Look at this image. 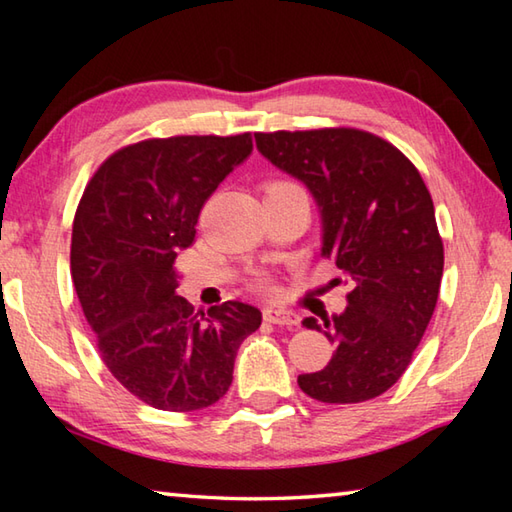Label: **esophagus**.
<instances>
[{
  "mask_svg": "<svg viewBox=\"0 0 512 512\" xmlns=\"http://www.w3.org/2000/svg\"><path fill=\"white\" fill-rule=\"evenodd\" d=\"M264 320H268V323H273V325H280V327H293L300 323V316L296 314V311H289L282 307H266Z\"/></svg>",
  "mask_w": 512,
  "mask_h": 512,
  "instance_id": "esophagus-1",
  "label": "esophagus"
}]
</instances>
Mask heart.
Returning <instances> with one entry per match:
<instances>
[{"instance_id": "b5f03b06", "label": "heart", "mask_w": 512, "mask_h": 512, "mask_svg": "<svg viewBox=\"0 0 512 512\" xmlns=\"http://www.w3.org/2000/svg\"><path fill=\"white\" fill-rule=\"evenodd\" d=\"M275 185H287V183H275ZM259 284H262V287H268L266 280H262V282H259Z\"/></svg>"}]
</instances>
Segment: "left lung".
<instances>
[{"label":"left lung","mask_w":512,"mask_h":512,"mask_svg":"<svg viewBox=\"0 0 512 512\" xmlns=\"http://www.w3.org/2000/svg\"><path fill=\"white\" fill-rule=\"evenodd\" d=\"M255 142L314 196L320 255L352 284L343 314L302 320L336 350L298 386L325 404L372 400L404 375L436 309L445 255L429 189L402 151L357 128L257 133Z\"/></svg>","instance_id":"8db88e82"}]
</instances>
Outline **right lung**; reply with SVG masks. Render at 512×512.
<instances>
[{
	"mask_svg": "<svg viewBox=\"0 0 512 512\" xmlns=\"http://www.w3.org/2000/svg\"><path fill=\"white\" fill-rule=\"evenodd\" d=\"M250 153V133L137 142L101 164L76 210L69 262L85 320L112 377L153 409L219 402L239 345L262 325L239 300L196 314L173 271L201 207Z\"/></svg>",
	"mask_w": 512,
	"mask_h": 512,
	"instance_id": "right-lung-1",
	"label": "right lung"
}]
</instances>
